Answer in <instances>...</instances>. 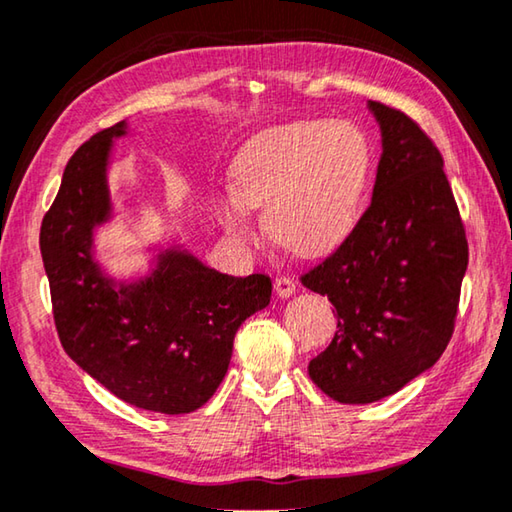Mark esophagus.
I'll list each match as a JSON object with an SVG mask.
<instances>
[{"instance_id":"34e87169","label":"esophagus","mask_w":512,"mask_h":512,"mask_svg":"<svg viewBox=\"0 0 512 512\" xmlns=\"http://www.w3.org/2000/svg\"><path fill=\"white\" fill-rule=\"evenodd\" d=\"M274 290H276V295H279V297H292V295H295L297 286H295V281L290 279V276H279V279L274 281Z\"/></svg>"}]
</instances>
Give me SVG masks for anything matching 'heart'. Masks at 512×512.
Masks as SVG:
<instances>
[{
  "label": "heart",
  "instance_id": "1",
  "mask_svg": "<svg viewBox=\"0 0 512 512\" xmlns=\"http://www.w3.org/2000/svg\"><path fill=\"white\" fill-rule=\"evenodd\" d=\"M374 152L351 120H295L256 133L231 167L233 192L220 201L231 238L254 240L249 208H265V229L292 254H326L358 224Z\"/></svg>",
  "mask_w": 512,
  "mask_h": 512
}]
</instances>
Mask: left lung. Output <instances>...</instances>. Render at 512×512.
Masks as SVG:
<instances>
[{"label": "left lung", "instance_id": "1", "mask_svg": "<svg viewBox=\"0 0 512 512\" xmlns=\"http://www.w3.org/2000/svg\"><path fill=\"white\" fill-rule=\"evenodd\" d=\"M367 108L381 129L372 204L335 254L301 276L338 315L308 374L340 404L395 395L438 363L467 270L465 229L438 147L401 111Z\"/></svg>", "mask_w": 512, "mask_h": 512}]
</instances>
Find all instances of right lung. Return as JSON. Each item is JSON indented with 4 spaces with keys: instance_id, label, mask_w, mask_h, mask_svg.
Listing matches in <instances>:
<instances>
[{
    "instance_id": "add662e5",
    "label": "right lung",
    "mask_w": 512,
    "mask_h": 512,
    "mask_svg": "<svg viewBox=\"0 0 512 512\" xmlns=\"http://www.w3.org/2000/svg\"><path fill=\"white\" fill-rule=\"evenodd\" d=\"M129 122L74 152L40 229L65 354L127 404L183 415L204 406L229 370L240 324L270 304L267 274L229 276L179 240L154 242L145 274L117 279L97 258V231L115 211L108 186L113 145Z\"/></svg>"
}]
</instances>
